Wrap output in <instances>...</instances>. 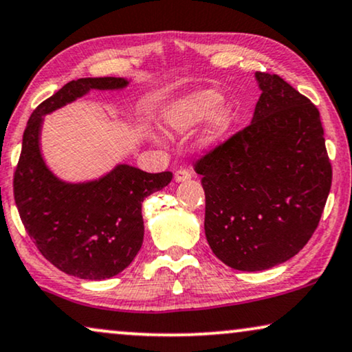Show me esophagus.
I'll list each match as a JSON object with an SVG mask.
<instances>
[{
	"instance_id": "obj_1",
	"label": "esophagus",
	"mask_w": 352,
	"mask_h": 352,
	"mask_svg": "<svg viewBox=\"0 0 352 352\" xmlns=\"http://www.w3.org/2000/svg\"><path fill=\"white\" fill-rule=\"evenodd\" d=\"M173 179H175L177 184H182V182H186V180L191 179V172L186 170V168H180V170L175 172Z\"/></svg>"
}]
</instances>
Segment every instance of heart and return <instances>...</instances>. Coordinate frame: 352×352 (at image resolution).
<instances>
[{
  "instance_id": "obj_1",
  "label": "heart",
  "mask_w": 352,
  "mask_h": 352,
  "mask_svg": "<svg viewBox=\"0 0 352 352\" xmlns=\"http://www.w3.org/2000/svg\"><path fill=\"white\" fill-rule=\"evenodd\" d=\"M223 96L212 88L191 91L182 96L164 112L162 125L168 133H186L209 119L204 130L203 143L219 142L233 124L232 106L222 104Z\"/></svg>"
}]
</instances>
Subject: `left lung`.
I'll list each match as a JSON object with an SVG mask.
<instances>
[{"label": "left lung", "instance_id": "8db88e82", "mask_svg": "<svg viewBox=\"0 0 352 352\" xmlns=\"http://www.w3.org/2000/svg\"><path fill=\"white\" fill-rule=\"evenodd\" d=\"M251 124L196 162L210 250L236 270L283 264L322 217L331 166L318 109L278 75L256 72Z\"/></svg>", "mask_w": 352, "mask_h": 352}]
</instances>
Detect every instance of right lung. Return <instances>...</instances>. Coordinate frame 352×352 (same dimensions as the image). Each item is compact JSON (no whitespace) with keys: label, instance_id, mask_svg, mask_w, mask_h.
Segmentation results:
<instances>
[{"label":"right lung","instance_id":"1","mask_svg":"<svg viewBox=\"0 0 352 352\" xmlns=\"http://www.w3.org/2000/svg\"><path fill=\"white\" fill-rule=\"evenodd\" d=\"M129 78L72 80L32 112L14 173V199L23 227L38 251L65 274L104 280L127 269L143 245L142 203L172 180L170 172L148 173L117 164L100 179L65 182L41 154L45 116L91 90L119 91Z\"/></svg>","mask_w":352,"mask_h":352}]
</instances>
